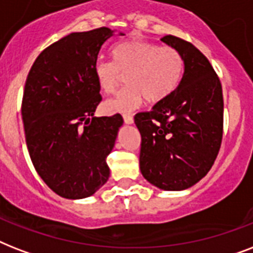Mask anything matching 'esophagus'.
Here are the masks:
<instances>
[{
  "label": "esophagus",
  "instance_id": "1",
  "mask_svg": "<svg viewBox=\"0 0 253 253\" xmlns=\"http://www.w3.org/2000/svg\"><path fill=\"white\" fill-rule=\"evenodd\" d=\"M123 121L126 125H131V123H134V118H132V115L131 114H123Z\"/></svg>",
  "mask_w": 253,
  "mask_h": 253
}]
</instances>
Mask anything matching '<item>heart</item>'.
<instances>
[{
  "label": "heart",
  "mask_w": 253,
  "mask_h": 253,
  "mask_svg": "<svg viewBox=\"0 0 253 253\" xmlns=\"http://www.w3.org/2000/svg\"><path fill=\"white\" fill-rule=\"evenodd\" d=\"M114 63L98 60L94 76L103 93H114L126 75L127 86L106 102L107 110L130 113L147 102L158 103L176 90L184 75V59L173 47L148 41H126L113 49Z\"/></svg>",
  "instance_id": "heart-1"
}]
</instances>
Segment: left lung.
Instances as JSON below:
<instances>
[{"label":"left lung","mask_w":253,"mask_h":253,"mask_svg":"<svg viewBox=\"0 0 253 253\" xmlns=\"http://www.w3.org/2000/svg\"><path fill=\"white\" fill-rule=\"evenodd\" d=\"M162 41L184 59L176 90L151 111L134 117L140 143V170L163 190H184L208 174L223 136V94L210 61L192 43L167 35Z\"/></svg>","instance_id":"obj_1"}]
</instances>
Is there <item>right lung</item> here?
<instances>
[{
    "label": "right lung",
    "instance_id": "1",
    "mask_svg": "<svg viewBox=\"0 0 253 253\" xmlns=\"http://www.w3.org/2000/svg\"><path fill=\"white\" fill-rule=\"evenodd\" d=\"M107 27L72 33L34 61L22 98V119L34 168L52 192L79 200L109 178L106 158L114 147L121 114L94 117L102 101L94 65Z\"/></svg>",
    "mask_w": 253,
    "mask_h": 253
}]
</instances>
